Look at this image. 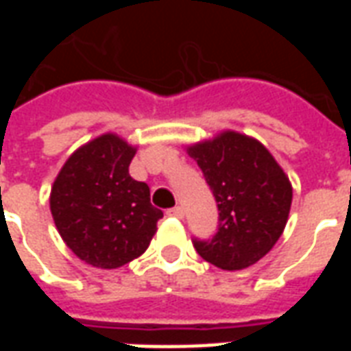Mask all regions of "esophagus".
Listing matches in <instances>:
<instances>
[{
    "label": "esophagus",
    "mask_w": 351,
    "mask_h": 351,
    "mask_svg": "<svg viewBox=\"0 0 351 351\" xmlns=\"http://www.w3.org/2000/svg\"><path fill=\"white\" fill-rule=\"evenodd\" d=\"M169 216H175V218H184V208L182 206H175V208H171L167 210Z\"/></svg>",
    "instance_id": "obj_1"
}]
</instances>
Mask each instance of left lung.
<instances>
[{
	"label": "left lung",
	"mask_w": 351,
	"mask_h": 351,
	"mask_svg": "<svg viewBox=\"0 0 351 351\" xmlns=\"http://www.w3.org/2000/svg\"><path fill=\"white\" fill-rule=\"evenodd\" d=\"M210 186L220 223L210 241H193L201 258L223 271H241L267 256L284 233L293 188L258 138L239 131L186 148Z\"/></svg>",
	"instance_id": "1"
}]
</instances>
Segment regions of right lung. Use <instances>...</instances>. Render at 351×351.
Segmentation results:
<instances>
[{
	"instance_id": "obj_1",
	"label": "right lung",
	"mask_w": 351,
	"mask_h": 351,
	"mask_svg": "<svg viewBox=\"0 0 351 351\" xmlns=\"http://www.w3.org/2000/svg\"><path fill=\"white\" fill-rule=\"evenodd\" d=\"M135 146L116 133L88 141L67 158L50 190V213L67 248L97 269L145 254L163 213L148 184L130 175Z\"/></svg>"
}]
</instances>
